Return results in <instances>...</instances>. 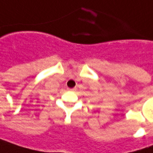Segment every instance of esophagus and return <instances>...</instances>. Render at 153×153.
<instances>
[{
  "mask_svg": "<svg viewBox=\"0 0 153 153\" xmlns=\"http://www.w3.org/2000/svg\"><path fill=\"white\" fill-rule=\"evenodd\" d=\"M68 91H76V87H74V88H68Z\"/></svg>",
  "mask_w": 153,
  "mask_h": 153,
  "instance_id": "1",
  "label": "esophagus"
}]
</instances>
